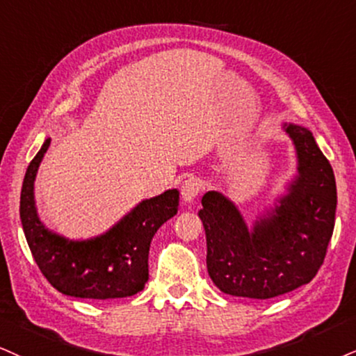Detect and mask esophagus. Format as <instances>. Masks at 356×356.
<instances>
[{
    "instance_id": "obj_1",
    "label": "esophagus",
    "mask_w": 356,
    "mask_h": 356,
    "mask_svg": "<svg viewBox=\"0 0 356 356\" xmlns=\"http://www.w3.org/2000/svg\"><path fill=\"white\" fill-rule=\"evenodd\" d=\"M179 191H181L183 203H193L196 196L200 195L201 185H200L198 179L191 177V178H188V179H185V181H183L181 190H179Z\"/></svg>"
}]
</instances>
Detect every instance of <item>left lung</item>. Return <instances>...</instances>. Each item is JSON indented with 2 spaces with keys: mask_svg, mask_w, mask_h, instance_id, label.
Masks as SVG:
<instances>
[{
  "mask_svg": "<svg viewBox=\"0 0 356 356\" xmlns=\"http://www.w3.org/2000/svg\"><path fill=\"white\" fill-rule=\"evenodd\" d=\"M282 130L296 148L297 173L251 225L222 193L208 191L201 200L208 274L229 296L272 299L309 284L332 239L337 209L332 166L307 127L282 122Z\"/></svg>",
  "mask_w": 356,
  "mask_h": 356,
  "instance_id": "left-lung-1",
  "label": "left lung"
}]
</instances>
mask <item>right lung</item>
Here are the masks:
<instances>
[{
	"label": "right lung",
	"mask_w": 356,
	"mask_h": 356,
	"mask_svg": "<svg viewBox=\"0 0 356 356\" xmlns=\"http://www.w3.org/2000/svg\"><path fill=\"white\" fill-rule=\"evenodd\" d=\"M51 138L26 170L19 216L28 245L44 277L64 296L77 299H122L142 291L148 280V251L155 232L178 213L179 191L166 190L142 200L102 234L69 239L41 221L34 181Z\"/></svg>",
	"instance_id": "add662e5"
}]
</instances>
